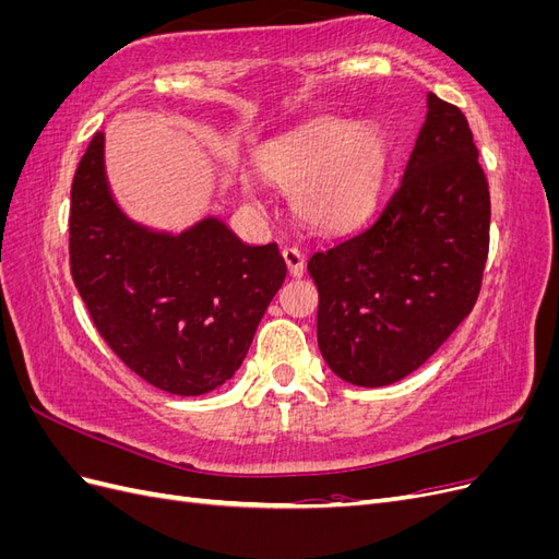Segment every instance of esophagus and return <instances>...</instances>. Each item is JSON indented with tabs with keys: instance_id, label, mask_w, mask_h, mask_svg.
I'll return each instance as SVG.
<instances>
[{
	"instance_id": "34e87169",
	"label": "esophagus",
	"mask_w": 559,
	"mask_h": 559,
	"mask_svg": "<svg viewBox=\"0 0 559 559\" xmlns=\"http://www.w3.org/2000/svg\"><path fill=\"white\" fill-rule=\"evenodd\" d=\"M282 257H284L286 267H289L292 277H300L302 273H306V257H302V251L298 247H284Z\"/></svg>"
}]
</instances>
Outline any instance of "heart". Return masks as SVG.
Returning <instances> with one entry per match:
<instances>
[{
    "instance_id": "heart-1",
    "label": "heart",
    "mask_w": 559,
    "mask_h": 559,
    "mask_svg": "<svg viewBox=\"0 0 559 559\" xmlns=\"http://www.w3.org/2000/svg\"><path fill=\"white\" fill-rule=\"evenodd\" d=\"M261 175L294 195V210L317 230H343L376 205L386 170V142L376 126L324 118L267 146ZM251 193V186H247Z\"/></svg>"
}]
</instances>
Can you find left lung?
<instances>
[{
  "label": "left lung",
  "mask_w": 559,
  "mask_h": 559,
  "mask_svg": "<svg viewBox=\"0 0 559 559\" xmlns=\"http://www.w3.org/2000/svg\"><path fill=\"white\" fill-rule=\"evenodd\" d=\"M489 251V183L466 116L429 93L403 179L366 228L314 251L317 343L337 378L384 386L473 310Z\"/></svg>",
  "instance_id": "left-lung-1"
}]
</instances>
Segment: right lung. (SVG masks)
<instances>
[{"label": "right lung", "mask_w": 559, "mask_h": 559, "mask_svg": "<svg viewBox=\"0 0 559 559\" xmlns=\"http://www.w3.org/2000/svg\"><path fill=\"white\" fill-rule=\"evenodd\" d=\"M103 151L95 132L72 181V280L132 373L167 394H207L240 368L286 263L275 242L249 247L216 218L177 238L132 224L111 200Z\"/></svg>", "instance_id": "1"}]
</instances>
